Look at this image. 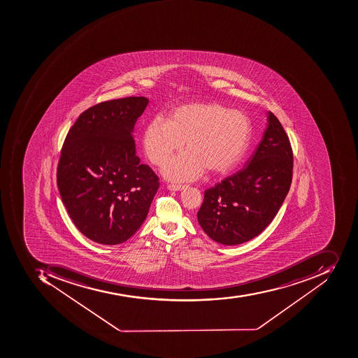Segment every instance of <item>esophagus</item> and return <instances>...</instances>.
Segmentation results:
<instances>
[{
  "label": "esophagus",
  "instance_id": "1",
  "mask_svg": "<svg viewBox=\"0 0 358 358\" xmlns=\"http://www.w3.org/2000/svg\"><path fill=\"white\" fill-rule=\"evenodd\" d=\"M185 187V185H174V184H171V185H168V189L173 190V192H180V190L184 189V188Z\"/></svg>",
  "mask_w": 358,
  "mask_h": 358
}]
</instances>
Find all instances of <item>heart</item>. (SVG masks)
<instances>
[{
	"label": "heart",
	"instance_id": "1",
	"mask_svg": "<svg viewBox=\"0 0 358 358\" xmlns=\"http://www.w3.org/2000/svg\"><path fill=\"white\" fill-rule=\"evenodd\" d=\"M252 135L248 116L217 103H192L171 113L169 122L153 119L145 127V156L162 166L182 149L188 151L168 163L163 174L171 180H194L206 169L227 172L242 158Z\"/></svg>",
	"mask_w": 358,
	"mask_h": 358
}]
</instances>
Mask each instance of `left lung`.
Segmentation results:
<instances>
[{
  "mask_svg": "<svg viewBox=\"0 0 358 358\" xmlns=\"http://www.w3.org/2000/svg\"><path fill=\"white\" fill-rule=\"evenodd\" d=\"M266 129L244 168L205 192L197 213L206 234L219 244H243L258 236L289 190L293 152L283 126L266 112Z\"/></svg>",
  "mask_w": 358,
  "mask_h": 358,
  "instance_id": "1",
  "label": "left lung"
}]
</instances>
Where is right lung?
Returning a JSON list of instances; mask_svg holds the SVG:
<instances>
[{"instance_id": "right-lung-1", "label": "right lung", "mask_w": 358, "mask_h": 358, "mask_svg": "<svg viewBox=\"0 0 358 358\" xmlns=\"http://www.w3.org/2000/svg\"><path fill=\"white\" fill-rule=\"evenodd\" d=\"M145 96L102 102L79 115L63 145L57 187L69 217L94 242L117 245L141 227L158 178L136 155Z\"/></svg>"}]
</instances>
